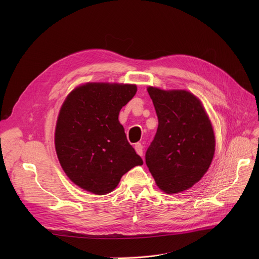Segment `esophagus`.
<instances>
[{"mask_svg": "<svg viewBox=\"0 0 259 259\" xmlns=\"http://www.w3.org/2000/svg\"><path fill=\"white\" fill-rule=\"evenodd\" d=\"M134 149H135V151H137V153H138L139 155L143 156V151H144V147H143V145H142L141 143H138L137 145H135V146H134Z\"/></svg>", "mask_w": 259, "mask_h": 259, "instance_id": "esophagus-1", "label": "esophagus"}]
</instances>
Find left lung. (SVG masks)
Wrapping results in <instances>:
<instances>
[{"instance_id": "1", "label": "left lung", "mask_w": 259, "mask_h": 259, "mask_svg": "<svg viewBox=\"0 0 259 259\" xmlns=\"http://www.w3.org/2000/svg\"><path fill=\"white\" fill-rule=\"evenodd\" d=\"M158 127L146 152V164L157 187L172 194L191 188L214 156L215 137L201 102L186 90L149 87Z\"/></svg>"}]
</instances>
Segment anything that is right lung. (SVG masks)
I'll return each mask as SVG.
<instances>
[{
	"label": "right lung",
	"mask_w": 259,
	"mask_h": 259,
	"mask_svg": "<svg viewBox=\"0 0 259 259\" xmlns=\"http://www.w3.org/2000/svg\"><path fill=\"white\" fill-rule=\"evenodd\" d=\"M137 90L129 84L87 83L62 105L54 137L58 158L70 181L88 192L110 193L122 175L143 165L118 121Z\"/></svg>",
	"instance_id": "right-lung-1"
}]
</instances>
